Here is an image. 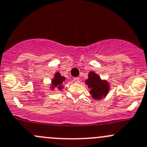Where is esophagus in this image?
Segmentation results:
<instances>
[{"label": "esophagus", "mask_w": 147, "mask_h": 147, "mask_svg": "<svg viewBox=\"0 0 147 147\" xmlns=\"http://www.w3.org/2000/svg\"><path fill=\"white\" fill-rule=\"evenodd\" d=\"M73 80H74V82H80V78H75L73 79Z\"/></svg>", "instance_id": "1"}]
</instances>
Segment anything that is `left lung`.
Returning a JSON list of instances; mask_svg holds the SVG:
<instances>
[{"instance_id":"left-lung-1","label":"left lung","mask_w":147,"mask_h":147,"mask_svg":"<svg viewBox=\"0 0 147 147\" xmlns=\"http://www.w3.org/2000/svg\"><path fill=\"white\" fill-rule=\"evenodd\" d=\"M87 85L90 89V93L95 100H101L107 95L109 91V84L105 80H102L95 72H90L88 79L85 81Z\"/></svg>"}]
</instances>
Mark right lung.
I'll use <instances>...</instances> for the list:
<instances>
[{"label": "right lung", "instance_id": "right-lung-1", "mask_svg": "<svg viewBox=\"0 0 147 147\" xmlns=\"http://www.w3.org/2000/svg\"><path fill=\"white\" fill-rule=\"evenodd\" d=\"M65 78L60 75V74L59 72H57L55 75V78L53 79L52 80V88H54L56 87L58 90H62L63 88V87L62 86V83L65 81Z\"/></svg>", "mask_w": 147, "mask_h": 147}]
</instances>
